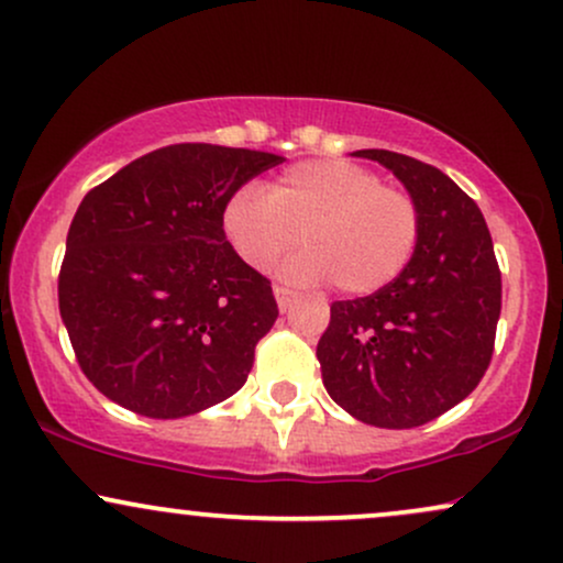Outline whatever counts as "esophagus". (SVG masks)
Wrapping results in <instances>:
<instances>
[{"instance_id": "esophagus-1", "label": "esophagus", "mask_w": 563, "mask_h": 563, "mask_svg": "<svg viewBox=\"0 0 563 563\" xmlns=\"http://www.w3.org/2000/svg\"><path fill=\"white\" fill-rule=\"evenodd\" d=\"M273 290H275V301H277V307H280V312H286V309H290V303L296 301L294 290H288V288H283V286H275Z\"/></svg>"}]
</instances>
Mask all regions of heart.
I'll use <instances>...</instances> for the list:
<instances>
[{"instance_id": "1", "label": "heart", "mask_w": 563, "mask_h": 563, "mask_svg": "<svg viewBox=\"0 0 563 563\" xmlns=\"http://www.w3.org/2000/svg\"><path fill=\"white\" fill-rule=\"evenodd\" d=\"M222 232L238 260L269 269L286 264L290 280H331L346 296H371L397 280L421 238L416 198L380 185L376 172L349 161H301L267 192L243 187L222 209Z\"/></svg>"}]
</instances>
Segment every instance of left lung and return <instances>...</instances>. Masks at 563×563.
<instances>
[{
    "label": "left lung",
    "instance_id": "obj_1",
    "mask_svg": "<svg viewBox=\"0 0 563 563\" xmlns=\"http://www.w3.org/2000/svg\"><path fill=\"white\" fill-rule=\"evenodd\" d=\"M378 161L421 211V238L397 280L354 301H333L318 344L335 405L378 429H412L476 389L493 360L500 269L479 206L448 174L391 151Z\"/></svg>",
    "mask_w": 563,
    "mask_h": 563
}]
</instances>
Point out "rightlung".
I'll list each match as a JSON object with an SVG mask.
<instances>
[{
    "label": "right lung",
    "instance_id": "obj_1",
    "mask_svg": "<svg viewBox=\"0 0 563 563\" xmlns=\"http://www.w3.org/2000/svg\"><path fill=\"white\" fill-rule=\"evenodd\" d=\"M283 156L158 147L84 196L57 280L84 376L147 418H185L235 394L277 320L273 286L238 260L222 209Z\"/></svg>",
    "mask_w": 563,
    "mask_h": 563
}]
</instances>
